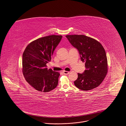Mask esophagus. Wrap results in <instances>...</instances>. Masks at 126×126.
Returning a JSON list of instances; mask_svg holds the SVG:
<instances>
[{
  "instance_id": "1",
  "label": "esophagus",
  "mask_w": 126,
  "mask_h": 126,
  "mask_svg": "<svg viewBox=\"0 0 126 126\" xmlns=\"http://www.w3.org/2000/svg\"><path fill=\"white\" fill-rule=\"evenodd\" d=\"M63 74H65V75H67V74H68L69 73V72L67 71H63Z\"/></svg>"
}]
</instances>
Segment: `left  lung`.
<instances>
[{
	"mask_svg": "<svg viewBox=\"0 0 126 126\" xmlns=\"http://www.w3.org/2000/svg\"><path fill=\"white\" fill-rule=\"evenodd\" d=\"M85 62L86 70L78 73L74 81L76 87L82 90H89L98 87L108 72V61L103 46L95 39L85 35H73L66 36Z\"/></svg>",
	"mask_w": 126,
	"mask_h": 126,
	"instance_id": "left-lung-1",
	"label": "left lung"
}]
</instances>
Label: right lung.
Wrapping results in <instances>:
<instances>
[{
  "label": "right lung",
  "instance_id": "add662e5",
  "mask_svg": "<svg viewBox=\"0 0 126 126\" xmlns=\"http://www.w3.org/2000/svg\"><path fill=\"white\" fill-rule=\"evenodd\" d=\"M62 36L51 35L37 39L28 45L22 56V72L27 82L37 90L49 92L56 88L59 72L47 69L53 52Z\"/></svg>",
  "mask_w": 126,
  "mask_h": 126
}]
</instances>
